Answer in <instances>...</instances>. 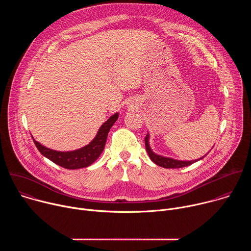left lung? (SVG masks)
Segmentation results:
<instances>
[{
  "label": "left lung",
  "instance_id": "8db88e82",
  "mask_svg": "<svg viewBox=\"0 0 251 251\" xmlns=\"http://www.w3.org/2000/svg\"><path fill=\"white\" fill-rule=\"evenodd\" d=\"M149 135H147L145 137V146H146V151L148 152V155L150 157V159L158 166L160 167H163V168H167V169H176V168H183V167H187L189 165H192L194 164L195 162L202 159H199V160H195V161H177V160H174V159H171V158H165V157H162V156H159V155H156L155 153L152 152L150 146H149Z\"/></svg>",
  "mask_w": 251,
  "mask_h": 251
}]
</instances>
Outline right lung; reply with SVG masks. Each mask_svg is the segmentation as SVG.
Instances as JSON below:
<instances>
[{
    "label": "right lung",
    "instance_id": "1",
    "mask_svg": "<svg viewBox=\"0 0 251 251\" xmlns=\"http://www.w3.org/2000/svg\"><path fill=\"white\" fill-rule=\"evenodd\" d=\"M118 119V113L111 116L99 129L96 137L89 145L73 152H57L51 149L42 146L39 142L33 140V143L38 150L53 162L62 168L68 170H75L90 166L102 153L106 143L107 136H108L110 128L113 126L115 121Z\"/></svg>",
    "mask_w": 251,
    "mask_h": 251
}]
</instances>
